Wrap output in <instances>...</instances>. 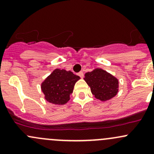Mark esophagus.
<instances>
[{
	"instance_id": "1",
	"label": "esophagus",
	"mask_w": 154,
	"mask_h": 154,
	"mask_svg": "<svg viewBox=\"0 0 154 154\" xmlns=\"http://www.w3.org/2000/svg\"><path fill=\"white\" fill-rule=\"evenodd\" d=\"M78 75L80 76L81 78H83V77H84V74H83V71H80V72L78 73Z\"/></svg>"
}]
</instances>
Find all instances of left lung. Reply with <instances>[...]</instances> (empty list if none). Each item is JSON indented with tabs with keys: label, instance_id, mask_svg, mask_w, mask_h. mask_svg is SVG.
Instances as JSON below:
<instances>
[{
	"label": "left lung",
	"instance_id": "1",
	"mask_svg": "<svg viewBox=\"0 0 154 154\" xmlns=\"http://www.w3.org/2000/svg\"><path fill=\"white\" fill-rule=\"evenodd\" d=\"M84 80L97 99L106 101L112 98L119 91L117 78L101 68H96L85 74Z\"/></svg>",
	"mask_w": 154,
	"mask_h": 154
}]
</instances>
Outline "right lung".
I'll return each mask as SVG.
<instances>
[{
    "mask_svg": "<svg viewBox=\"0 0 154 154\" xmlns=\"http://www.w3.org/2000/svg\"><path fill=\"white\" fill-rule=\"evenodd\" d=\"M80 79L70 71L55 69L42 83L45 98L54 104H65L70 100L74 85Z\"/></svg>",
    "mask_w": 154,
    "mask_h": 154,
    "instance_id": "obj_1",
    "label": "right lung"
}]
</instances>
